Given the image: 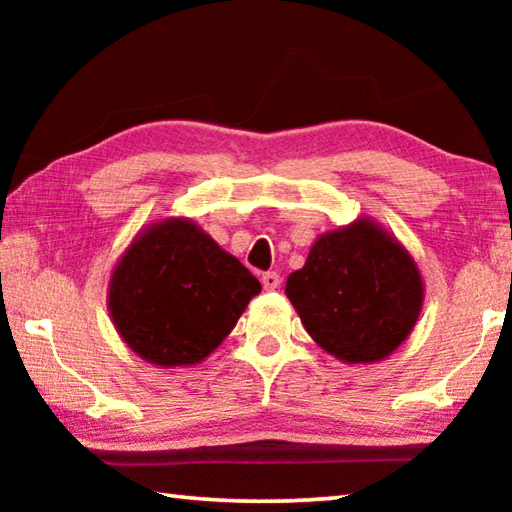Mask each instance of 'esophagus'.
Instances as JSON below:
<instances>
[{"instance_id":"1","label":"esophagus","mask_w":512,"mask_h":512,"mask_svg":"<svg viewBox=\"0 0 512 512\" xmlns=\"http://www.w3.org/2000/svg\"><path fill=\"white\" fill-rule=\"evenodd\" d=\"M262 284H264L266 291H273V289L280 287V275L273 273V271H268V273L262 275Z\"/></svg>"}]
</instances>
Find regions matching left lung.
<instances>
[{
	"instance_id": "left-lung-1",
	"label": "left lung",
	"mask_w": 512,
	"mask_h": 512,
	"mask_svg": "<svg viewBox=\"0 0 512 512\" xmlns=\"http://www.w3.org/2000/svg\"><path fill=\"white\" fill-rule=\"evenodd\" d=\"M287 298L307 334L343 363L391 357L418 323L424 282L395 235L368 216L323 232L287 277Z\"/></svg>"
}]
</instances>
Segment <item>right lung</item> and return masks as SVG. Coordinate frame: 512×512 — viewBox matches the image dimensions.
Wrapping results in <instances>:
<instances>
[{
	"label": "right lung",
	"mask_w": 512,
	"mask_h": 512,
	"mask_svg": "<svg viewBox=\"0 0 512 512\" xmlns=\"http://www.w3.org/2000/svg\"><path fill=\"white\" fill-rule=\"evenodd\" d=\"M262 291L257 277L187 216L146 225L110 273L108 311L128 348L158 368L205 361Z\"/></svg>",
	"instance_id": "add662e5"
}]
</instances>
